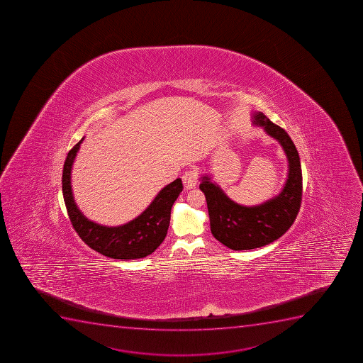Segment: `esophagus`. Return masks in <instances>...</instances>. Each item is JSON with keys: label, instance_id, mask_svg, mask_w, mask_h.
Here are the masks:
<instances>
[{"label": "esophagus", "instance_id": "34e87169", "mask_svg": "<svg viewBox=\"0 0 363 363\" xmlns=\"http://www.w3.org/2000/svg\"><path fill=\"white\" fill-rule=\"evenodd\" d=\"M182 181H184V188H186V189L194 188L195 186L198 184V172L194 170V169L188 170V172H184V176H182Z\"/></svg>", "mask_w": 363, "mask_h": 363}]
</instances>
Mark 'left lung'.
<instances>
[{
	"label": "left lung",
	"instance_id": "obj_1",
	"mask_svg": "<svg viewBox=\"0 0 363 363\" xmlns=\"http://www.w3.org/2000/svg\"><path fill=\"white\" fill-rule=\"evenodd\" d=\"M253 124L279 142L286 154L289 172L283 189L274 198L258 206L239 205L230 200L209 176L201 177L200 189L208 207L211 230L221 244L234 251L262 247L279 239L292 226L301 208V167L299 155L285 130L262 112L253 113Z\"/></svg>",
	"mask_w": 363,
	"mask_h": 363
}]
</instances>
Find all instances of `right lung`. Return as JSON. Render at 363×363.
<instances>
[{
    "label": "right lung",
    "instance_id": "add662e5",
    "mask_svg": "<svg viewBox=\"0 0 363 363\" xmlns=\"http://www.w3.org/2000/svg\"><path fill=\"white\" fill-rule=\"evenodd\" d=\"M83 137L69 150L62 170V195L73 228L82 240L98 253L113 259H140L151 255L164 240L170 223V212L184 189L176 179L162 189L140 216L122 226H101L80 212L73 198L71 170Z\"/></svg>",
    "mask_w": 363,
    "mask_h": 363
}]
</instances>
